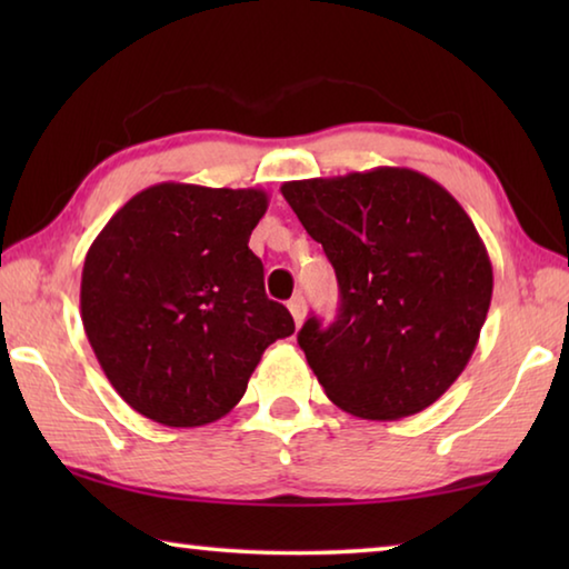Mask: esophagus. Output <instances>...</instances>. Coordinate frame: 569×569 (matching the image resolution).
Listing matches in <instances>:
<instances>
[{
	"label": "esophagus",
	"mask_w": 569,
	"mask_h": 569,
	"mask_svg": "<svg viewBox=\"0 0 569 569\" xmlns=\"http://www.w3.org/2000/svg\"><path fill=\"white\" fill-rule=\"evenodd\" d=\"M288 311H291L296 326H301L306 319V298L303 296H293L291 301H288Z\"/></svg>",
	"instance_id": "34e87169"
}]
</instances>
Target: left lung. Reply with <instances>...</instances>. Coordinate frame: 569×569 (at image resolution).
<instances>
[{"label": "left lung", "instance_id": "left-lung-1", "mask_svg": "<svg viewBox=\"0 0 569 569\" xmlns=\"http://www.w3.org/2000/svg\"><path fill=\"white\" fill-rule=\"evenodd\" d=\"M281 192L339 278L336 321L313 316L298 331L326 397L371 421L431 407L465 371L492 303V261L465 208L409 168Z\"/></svg>", "mask_w": 569, "mask_h": 569}]
</instances>
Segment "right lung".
<instances>
[{
	"label": "right lung",
	"instance_id": "1",
	"mask_svg": "<svg viewBox=\"0 0 569 569\" xmlns=\"http://www.w3.org/2000/svg\"><path fill=\"white\" fill-rule=\"evenodd\" d=\"M261 188L158 182L84 256L80 313L112 389L162 427H206L243 399L263 351L293 333L248 238Z\"/></svg>",
	"mask_w": 569,
	"mask_h": 569
}]
</instances>
